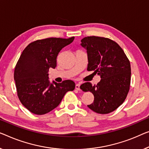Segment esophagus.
Returning a JSON list of instances; mask_svg holds the SVG:
<instances>
[{
    "label": "esophagus",
    "mask_w": 149,
    "mask_h": 149,
    "mask_svg": "<svg viewBox=\"0 0 149 149\" xmlns=\"http://www.w3.org/2000/svg\"><path fill=\"white\" fill-rule=\"evenodd\" d=\"M80 84H77L76 85H75V89H76V90H80Z\"/></svg>",
    "instance_id": "esophagus-1"
}]
</instances>
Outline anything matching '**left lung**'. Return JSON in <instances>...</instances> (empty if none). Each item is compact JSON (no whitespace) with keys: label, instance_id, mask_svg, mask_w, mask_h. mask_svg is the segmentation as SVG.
Instances as JSON below:
<instances>
[{"label":"left lung","instance_id":"obj_1","mask_svg":"<svg viewBox=\"0 0 149 149\" xmlns=\"http://www.w3.org/2000/svg\"><path fill=\"white\" fill-rule=\"evenodd\" d=\"M87 51L88 71L100 75L97 85L86 82L80 86L84 92L94 94V102L88 107L98 114L114 111L125 100L130 85V63L124 51L108 38L90 36L81 40Z\"/></svg>","mask_w":149,"mask_h":149}]
</instances>
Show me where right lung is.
<instances>
[{
	"label": "right lung",
	"mask_w": 149,
	"mask_h": 149,
	"mask_svg": "<svg viewBox=\"0 0 149 149\" xmlns=\"http://www.w3.org/2000/svg\"><path fill=\"white\" fill-rule=\"evenodd\" d=\"M74 39V37L37 40L22 52L15 69L14 79L19 100L31 112L37 115L49 112L59 106L66 92L75 89L72 80L50 83L48 76L49 68L56 67L59 52Z\"/></svg>",
	"instance_id": "obj_1"
}]
</instances>
